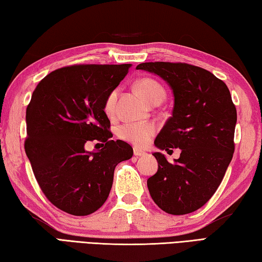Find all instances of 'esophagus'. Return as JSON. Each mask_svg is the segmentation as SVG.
Here are the masks:
<instances>
[{
  "mask_svg": "<svg viewBox=\"0 0 262 262\" xmlns=\"http://www.w3.org/2000/svg\"><path fill=\"white\" fill-rule=\"evenodd\" d=\"M144 155H145L144 151L137 149V147H134V156L135 157H141V156H144Z\"/></svg>",
  "mask_w": 262,
  "mask_h": 262,
  "instance_id": "1",
  "label": "esophagus"
}]
</instances>
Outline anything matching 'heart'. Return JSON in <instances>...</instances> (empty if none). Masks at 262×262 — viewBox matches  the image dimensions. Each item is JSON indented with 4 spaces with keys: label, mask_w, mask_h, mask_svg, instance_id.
<instances>
[{
    "label": "heart",
    "mask_w": 262,
    "mask_h": 262,
    "mask_svg": "<svg viewBox=\"0 0 262 262\" xmlns=\"http://www.w3.org/2000/svg\"><path fill=\"white\" fill-rule=\"evenodd\" d=\"M136 90L141 97L149 104L161 103L166 97V90L157 80L151 78H142L136 82ZM118 90L115 89L107 95L104 101L103 110L107 117L116 115V105ZM118 136L122 141L137 147H143L149 144L156 134V126L151 122H127L119 126Z\"/></svg>",
    "instance_id": "b5f03b06"
}]
</instances>
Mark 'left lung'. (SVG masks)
<instances>
[{"instance_id": "obj_1", "label": "left lung", "mask_w": 262, "mask_h": 262, "mask_svg": "<svg viewBox=\"0 0 262 262\" xmlns=\"http://www.w3.org/2000/svg\"><path fill=\"white\" fill-rule=\"evenodd\" d=\"M136 69L158 74L172 87L173 115L155 144L181 149L174 164L154 154L158 170L147 179L149 192L168 214L197 211L216 191L235 151L237 111L229 89L210 71L187 63L151 61Z\"/></svg>"}]
</instances>
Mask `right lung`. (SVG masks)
<instances>
[{"instance_id": "add662e5", "label": "right lung", "mask_w": 262, "mask_h": 262, "mask_svg": "<svg viewBox=\"0 0 262 262\" xmlns=\"http://www.w3.org/2000/svg\"><path fill=\"white\" fill-rule=\"evenodd\" d=\"M130 64H75L52 71L37 83L26 108L25 152L42 192L57 208L77 216L96 212L108 197L116 166L132 146L113 141L104 101ZM98 140L102 149L87 152Z\"/></svg>"}]
</instances>
